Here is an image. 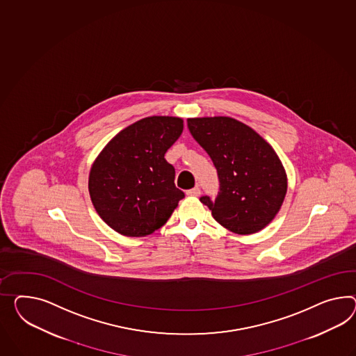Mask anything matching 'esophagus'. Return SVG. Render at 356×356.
<instances>
[{
	"label": "esophagus",
	"mask_w": 356,
	"mask_h": 356,
	"mask_svg": "<svg viewBox=\"0 0 356 356\" xmlns=\"http://www.w3.org/2000/svg\"><path fill=\"white\" fill-rule=\"evenodd\" d=\"M186 193H187V196H193V197H197V196H200V187H193V188L188 190V191L186 192Z\"/></svg>",
	"instance_id": "obj_1"
}]
</instances>
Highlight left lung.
Segmentation results:
<instances>
[{"label":"left lung","mask_w":356,"mask_h":356,"mask_svg":"<svg viewBox=\"0 0 356 356\" xmlns=\"http://www.w3.org/2000/svg\"><path fill=\"white\" fill-rule=\"evenodd\" d=\"M187 125L218 172L216 200L200 197L213 218L238 235L266 227L279 213L288 188L274 148L250 127L227 116L188 119Z\"/></svg>","instance_id":"1"}]
</instances>
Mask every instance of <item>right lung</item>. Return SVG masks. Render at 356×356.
<instances>
[{
  "label": "right lung",
  "instance_id": "add662e5",
  "mask_svg": "<svg viewBox=\"0 0 356 356\" xmlns=\"http://www.w3.org/2000/svg\"><path fill=\"white\" fill-rule=\"evenodd\" d=\"M182 131L181 118L151 116L121 130L102 149L90 169L89 193L112 229L143 237L170 218L184 193L164 156Z\"/></svg>",
  "mask_w": 356,
  "mask_h": 356
}]
</instances>
